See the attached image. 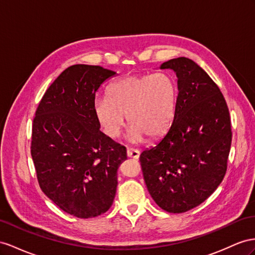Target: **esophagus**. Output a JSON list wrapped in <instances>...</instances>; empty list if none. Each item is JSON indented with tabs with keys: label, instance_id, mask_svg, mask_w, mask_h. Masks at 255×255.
I'll return each mask as SVG.
<instances>
[{
	"label": "esophagus",
	"instance_id": "1",
	"mask_svg": "<svg viewBox=\"0 0 255 255\" xmlns=\"http://www.w3.org/2000/svg\"><path fill=\"white\" fill-rule=\"evenodd\" d=\"M127 156L129 158L138 159L140 157V151H139V149L129 147V148H127Z\"/></svg>",
	"mask_w": 255,
	"mask_h": 255
}]
</instances>
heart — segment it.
Segmentation results:
<instances>
[{"mask_svg":"<svg viewBox=\"0 0 255 255\" xmlns=\"http://www.w3.org/2000/svg\"><path fill=\"white\" fill-rule=\"evenodd\" d=\"M178 94L177 82L168 73L128 75L110 85L107 98L96 100L95 113L110 138L120 135L127 115L130 140L143 135L154 140L171 126Z\"/></svg>","mask_w":255,"mask_h":255,"instance_id":"1","label":"heart"}]
</instances>
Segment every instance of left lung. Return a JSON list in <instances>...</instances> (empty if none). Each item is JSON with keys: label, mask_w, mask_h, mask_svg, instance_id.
Returning a JSON list of instances; mask_svg holds the SVG:
<instances>
[{"label": "left lung", "mask_w": 255, "mask_h": 255, "mask_svg": "<svg viewBox=\"0 0 255 255\" xmlns=\"http://www.w3.org/2000/svg\"><path fill=\"white\" fill-rule=\"evenodd\" d=\"M178 76L171 127L140 162L148 193L161 209L183 213L202 204L224 179L232 144L230 111L218 85L185 57L160 65Z\"/></svg>", "instance_id": "left-lung-1"}]
</instances>
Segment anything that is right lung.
<instances>
[{"mask_svg":"<svg viewBox=\"0 0 255 255\" xmlns=\"http://www.w3.org/2000/svg\"><path fill=\"white\" fill-rule=\"evenodd\" d=\"M115 72L74 64L50 85L36 109L31 155L41 190L64 212L89 219L107 212L126 147L100 131L96 91Z\"/></svg>","mask_w":255,"mask_h":255,"instance_id":"obj_1","label":"right lung"}]
</instances>
